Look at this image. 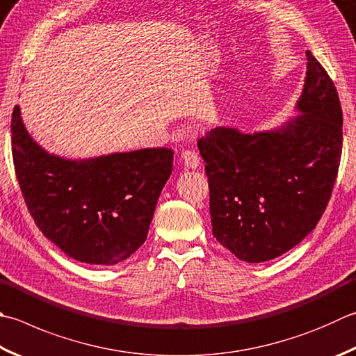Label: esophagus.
<instances>
[{
    "label": "esophagus",
    "instance_id": "obj_1",
    "mask_svg": "<svg viewBox=\"0 0 356 356\" xmlns=\"http://www.w3.org/2000/svg\"><path fill=\"white\" fill-rule=\"evenodd\" d=\"M181 161H183V164L187 169H197L200 165V156L193 150H183V153H181Z\"/></svg>",
    "mask_w": 356,
    "mask_h": 356
}]
</instances>
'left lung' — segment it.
I'll return each instance as SVG.
<instances>
[{
    "label": "left lung",
    "instance_id": "left-lung-1",
    "mask_svg": "<svg viewBox=\"0 0 356 356\" xmlns=\"http://www.w3.org/2000/svg\"><path fill=\"white\" fill-rule=\"evenodd\" d=\"M296 110L274 130L216 127L198 139L209 179L212 234L234 256L259 264L300 243L323 217L343 152L337 88L312 52Z\"/></svg>",
    "mask_w": 356,
    "mask_h": 356
}]
</instances>
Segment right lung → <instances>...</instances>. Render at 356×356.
Listing matches in <instances>:
<instances>
[{"instance_id": "obj_1", "label": "right lung", "mask_w": 356, "mask_h": 356, "mask_svg": "<svg viewBox=\"0 0 356 356\" xmlns=\"http://www.w3.org/2000/svg\"><path fill=\"white\" fill-rule=\"evenodd\" d=\"M12 156L31 216L66 256L91 265H116L144 243L173 150L165 147L88 159L51 155L12 113Z\"/></svg>"}]
</instances>
